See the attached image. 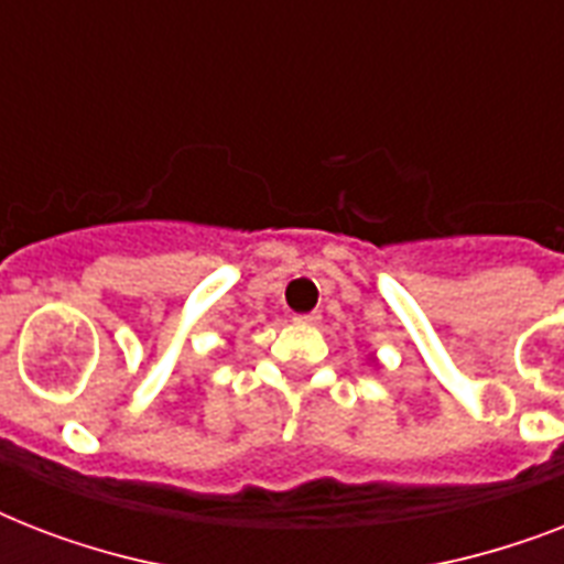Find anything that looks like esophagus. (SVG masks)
<instances>
[{
    "label": "esophagus",
    "instance_id": "34e87169",
    "mask_svg": "<svg viewBox=\"0 0 564 564\" xmlns=\"http://www.w3.org/2000/svg\"><path fill=\"white\" fill-rule=\"evenodd\" d=\"M318 313H301V316H295L292 318V322H295V325H318Z\"/></svg>",
    "mask_w": 564,
    "mask_h": 564
}]
</instances>
